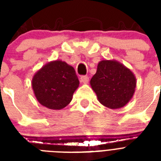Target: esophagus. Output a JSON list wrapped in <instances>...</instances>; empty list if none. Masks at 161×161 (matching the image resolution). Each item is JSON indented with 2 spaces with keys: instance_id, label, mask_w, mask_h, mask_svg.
Instances as JSON below:
<instances>
[{
  "instance_id": "34e87169",
  "label": "esophagus",
  "mask_w": 161,
  "mask_h": 161,
  "mask_svg": "<svg viewBox=\"0 0 161 161\" xmlns=\"http://www.w3.org/2000/svg\"><path fill=\"white\" fill-rule=\"evenodd\" d=\"M80 81L83 83H88V81H89V78H88V76H81Z\"/></svg>"
}]
</instances>
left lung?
I'll use <instances>...</instances> for the list:
<instances>
[{
	"mask_svg": "<svg viewBox=\"0 0 161 161\" xmlns=\"http://www.w3.org/2000/svg\"><path fill=\"white\" fill-rule=\"evenodd\" d=\"M90 85L98 101L109 108H119L132 98L136 87L134 73L115 60L99 62Z\"/></svg>",
	"mask_w": 161,
	"mask_h": 161,
	"instance_id": "1",
	"label": "left lung"
}]
</instances>
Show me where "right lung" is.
<instances>
[{
    "instance_id": "add662e5",
    "label": "right lung",
    "mask_w": 161,
    "mask_h": 161,
    "mask_svg": "<svg viewBox=\"0 0 161 161\" xmlns=\"http://www.w3.org/2000/svg\"><path fill=\"white\" fill-rule=\"evenodd\" d=\"M79 81L72 66L61 60L47 63L35 73L31 86L36 99L50 109H62L70 103Z\"/></svg>"
}]
</instances>
